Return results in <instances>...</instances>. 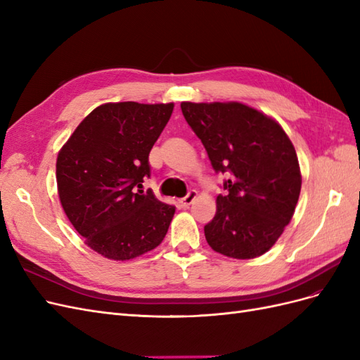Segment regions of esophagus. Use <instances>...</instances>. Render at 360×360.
<instances>
[{"instance_id": "obj_1", "label": "esophagus", "mask_w": 360, "mask_h": 360, "mask_svg": "<svg viewBox=\"0 0 360 360\" xmlns=\"http://www.w3.org/2000/svg\"><path fill=\"white\" fill-rule=\"evenodd\" d=\"M195 198H197V192L195 191H191L186 197L184 198H181V200H179V205L180 207H183V209H186V207H189L193 201H195Z\"/></svg>"}]
</instances>
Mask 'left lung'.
Here are the masks:
<instances>
[{"label":"left lung","mask_w":360,"mask_h":360,"mask_svg":"<svg viewBox=\"0 0 360 360\" xmlns=\"http://www.w3.org/2000/svg\"><path fill=\"white\" fill-rule=\"evenodd\" d=\"M188 124L216 172H230L216 214L204 226L216 252L237 259L266 254L296 210L302 174L296 150L275 118L242 102H181Z\"/></svg>","instance_id":"obj_1"}]
</instances>
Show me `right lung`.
<instances>
[{
    "label": "right lung",
    "mask_w": 360,
    "mask_h": 360,
    "mask_svg": "<svg viewBox=\"0 0 360 360\" xmlns=\"http://www.w3.org/2000/svg\"><path fill=\"white\" fill-rule=\"evenodd\" d=\"M172 110L174 103H103L58 151L56 174L63 210L84 243L108 259L144 255L168 233L176 207L135 188L150 177V150Z\"/></svg>",
    "instance_id": "add662e5"
}]
</instances>
